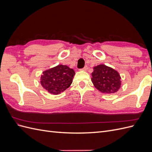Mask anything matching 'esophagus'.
<instances>
[{"label":"esophagus","instance_id":"esophagus-1","mask_svg":"<svg viewBox=\"0 0 152 152\" xmlns=\"http://www.w3.org/2000/svg\"><path fill=\"white\" fill-rule=\"evenodd\" d=\"M80 70H82V71H87V66H85L84 68H83L82 69H80Z\"/></svg>","mask_w":152,"mask_h":152}]
</instances>
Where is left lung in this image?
I'll return each mask as SVG.
<instances>
[{"label": "left lung", "mask_w": 152, "mask_h": 152, "mask_svg": "<svg viewBox=\"0 0 152 152\" xmlns=\"http://www.w3.org/2000/svg\"><path fill=\"white\" fill-rule=\"evenodd\" d=\"M91 81L96 89L105 94L116 93L122 82L119 73L103 64L93 67Z\"/></svg>", "instance_id": "obj_1"}]
</instances>
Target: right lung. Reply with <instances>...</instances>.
Wrapping results in <instances>:
<instances>
[{
    "mask_svg": "<svg viewBox=\"0 0 152 152\" xmlns=\"http://www.w3.org/2000/svg\"><path fill=\"white\" fill-rule=\"evenodd\" d=\"M75 75L73 69L66 65H58L42 72L40 84L51 94H61L70 86Z\"/></svg>",
    "mask_w": 152,
    "mask_h": 152,
    "instance_id": "1",
    "label": "right lung"
}]
</instances>
